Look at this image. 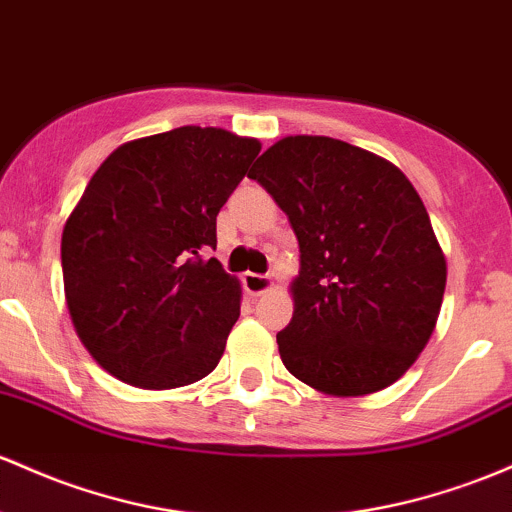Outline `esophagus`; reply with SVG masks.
Masks as SVG:
<instances>
[{"mask_svg": "<svg viewBox=\"0 0 512 512\" xmlns=\"http://www.w3.org/2000/svg\"><path fill=\"white\" fill-rule=\"evenodd\" d=\"M243 286H245V291L250 296H262V294H267L269 289H272L274 282H272V277H265V274L247 272L243 277Z\"/></svg>", "mask_w": 512, "mask_h": 512, "instance_id": "1", "label": "esophagus"}]
</instances>
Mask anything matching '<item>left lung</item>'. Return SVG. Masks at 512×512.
I'll list each match as a JSON object with an SVG mask.
<instances>
[{"mask_svg":"<svg viewBox=\"0 0 512 512\" xmlns=\"http://www.w3.org/2000/svg\"><path fill=\"white\" fill-rule=\"evenodd\" d=\"M247 177L289 216L301 269L277 333L284 367L328 396H367L411 369L447 284L445 252L408 177L325 136H286Z\"/></svg>","mask_w":512,"mask_h":512,"instance_id":"1","label":"left lung"}]
</instances>
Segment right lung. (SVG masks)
Returning a JSON list of instances; mask_svg holds the SVG:
<instances>
[{
  "label": "right lung",
  "instance_id": "right-lung-1",
  "mask_svg": "<svg viewBox=\"0 0 512 512\" xmlns=\"http://www.w3.org/2000/svg\"><path fill=\"white\" fill-rule=\"evenodd\" d=\"M260 140L182 126L119 145L63 228L72 325L101 369L138 389L216 369L240 316V282L216 257V216Z\"/></svg>",
  "mask_w": 512,
  "mask_h": 512
}]
</instances>
